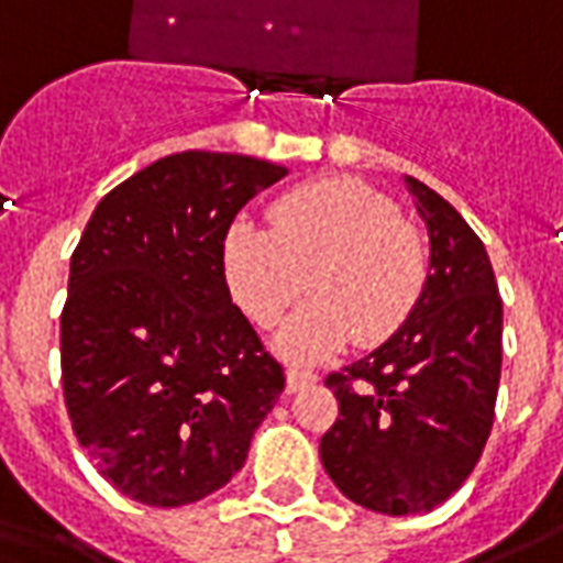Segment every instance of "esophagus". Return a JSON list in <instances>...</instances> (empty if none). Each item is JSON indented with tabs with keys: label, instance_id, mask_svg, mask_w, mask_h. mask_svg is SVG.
I'll return each instance as SVG.
<instances>
[{
	"label": "esophagus",
	"instance_id": "esophagus-1",
	"mask_svg": "<svg viewBox=\"0 0 563 563\" xmlns=\"http://www.w3.org/2000/svg\"><path fill=\"white\" fill-rule=\"evenodd\" d=\"M313 383H317V374H310V371H298V367H289V371H286V391H289V395L307 389V386H313Z\"/></svg>",
	"mask_w": 563,
	"mask_h": 563
}]
</instances>
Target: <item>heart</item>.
I'll return each mask as SVG.
<instances>
[{
	"instance_id": "heart-1",
	"label": "heart",
	"mask_w": 563,
	"mask_h": 563,
	"mask_svg": "<svg viewBox=\"0 0 563 563\" xmlns=\"http://www.w3.org/2000/svg\"><path fill=\"white\" fill-rule=\"evenodd\" d=\"M271 225L234 220L222 238V274L234 305L258 329L280 322L307 277L313 301L277 334L286 358L317 362L350 338L377 346L419 305L422 238L365 180L319 177L295 186L274 201Z\"/></svg>"
}]
</instances>
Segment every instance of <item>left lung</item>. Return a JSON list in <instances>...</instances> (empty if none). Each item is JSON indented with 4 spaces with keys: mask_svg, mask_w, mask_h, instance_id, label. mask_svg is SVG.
Instances as JSON below:
<instances>
[{
    "mask_svg": "<svg viewBox=\"0 0 563 563\" xmlns=\"http://www.w3.org/2000/svg\"><path fill=\"white\" fill-rule=\"evenodd\" d=\"M431 265L410 319L325 386L341 416L319 459L353 504L383 516L440 507L483 455L500 383L504 301L483 241L446 198L404 177Z\"/></svg>",
    "mask_w": 563,
    "mask_h": 563,
    "instance_id": "8db88e82",
    "label": "left lung"
}]
</instances>
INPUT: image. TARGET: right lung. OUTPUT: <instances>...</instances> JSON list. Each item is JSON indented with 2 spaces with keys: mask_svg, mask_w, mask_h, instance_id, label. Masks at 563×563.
<instances>
[{
  "mask_svg": "<svg viewBox=\"0 0 563 563\" xmlns=\"http://www.w3.org/2000/svg\"><path fill=\"white\" fill-rule=\"evenodd\" d=\"M280 177L241 153H174L114 186L71 253L68 419L96 471L139 504L222 488L286 386L222 274L225 229Z\"/></svg>",
  "mask_w": 563,
  "mask_h": 563,
  "instance_id": "1",
  "label": "right lung"
}]
</instances>
